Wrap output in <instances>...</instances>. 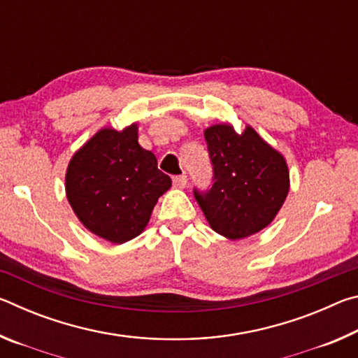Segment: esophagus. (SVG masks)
Returning <instances> with one entry per match:
<instances>
[{
	"label": "esophagus",
	"mask_w": 358,
	"mask_h": 358,
	"mask_svg": "<svg viewBox=\"0 0 358 358\" xmlns=\"http://www.w3.org/2000/svg\"><path fill=\"white\" fill-rule=\"evenodd\" d=\"M186 183H187L186 175H175L173 177V185L177 187H185Z\"/></svg>",
	"instance_id": "34e87169"
}]
</instances>
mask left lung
Wrapping results in <instances>:
<instances>
[{
	"instance_id": "left-lung-1",
	"label": "left lung",
	"mask_w": 358,
	"mask_h": 358,
	"mask_svg": "<svg viewBox=\"0 0 358 358\" xmlns=\"http://www.w3.org/2000/svg\"><path fill=\"white\" fill-rule=\"evenodd\" d=\"M213 178L208 189L194 187V197L215 232L240 240L273 221L289 192L284 157L252 128L235 134L232 126L205 131Z\"/></svg>"
}]
</instances>
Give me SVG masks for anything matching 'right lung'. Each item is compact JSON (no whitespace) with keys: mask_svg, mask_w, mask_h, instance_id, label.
Listing matches in <instances>:
<instances>
[{"mask_svg":"<svg viewBox=\"0 0 358 358\" xmlns=\"http://www.w3.org/2000/svg\"><path fill=\"white\" fill-rule=\"evenodd\" d=\"M171 185L156 156L138 145L137 124L99 131L72 156L66 172L74 213L90 232L112 243L141 235Z\"/></svg>","mask_w":358,"mask_h":358,"instance_id":"right-lung-1","label":"right lung"}]
</instances>
